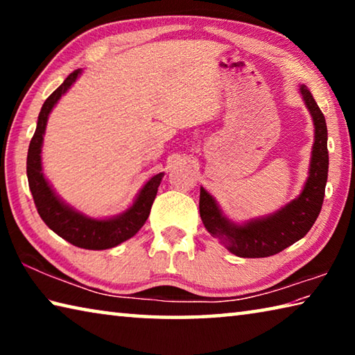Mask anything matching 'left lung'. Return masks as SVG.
<instances>
[{"label":"left lung","mask_w":355,"mask_h":355,"mask_svg":"<svg viewBox=\"0 0 355 355\" xmlns=\"http://www.w3.org/2000/svg\"><path fill=\"white\" fill-rule=\"evenodd\" d=\"M299 92L313 119L315 142L311 147L309 178L296 199L264 218L235 224L222 214L214 197L200 188L199 208L203 225L209 235L218 238L236 257L263 258L279 254L307 235L320 216L329 171L327 125L309 87L302 84Z\"/></svg>","instance_id":"obj_1"}]
</instances>
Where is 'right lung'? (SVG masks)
<instances>
[{
	"label": "right lung",
	"mask_w": 355,
	"mask_h": 355,
	"mask_svg": "<svg viewBox=\"0 0 355 355\" xmlns=\"http://www.w3.org/2000/svg\"><path fill=\"white\" fill-rule=\"evenodd\" d=\"M80 75L81 69L70 73L61 86L45 100L44 106H42L37 119V128H35L33 139L29 142L26 173L29 189H31L35 208H37L42 220L53 232L58 233L65 241L76 245V248L103 250L116 248V245L127 241V239L135 236L141 230V227L146 224L148 218L150 209H152L156 192H158V186L164 173H156V175L150 178L142 186L133 205L127 211L114 216V218H89V216L76 211L75 208L69 207L67 203L59 199L50 183L46 182L44 172H42V144H44L48 116H50L51 110L55 107L59 98L69 91L71 84L76 81V78Z\"/></svg>",
	"instance_id": "add662e5"
}]
</instances>
